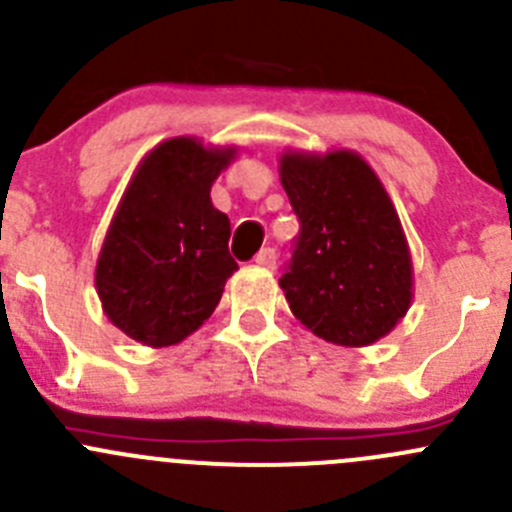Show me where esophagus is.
Listing matches in <instances>:
<instances>
[{
  "instance_id": "1",
  "label": "esophagus",
  "mask_w": 512,
  "mask_h": 512,
  "mask_svg": "<svg viewBox=\"0 0 512 512\" xmlns=\"http://www.w3.org/2000/svg\"><path fill=\"white\" fill-rule=\"evenodd\" d=\"M255 262L260 267H267V270H275V265H277L275 250H272V247H262V250L255 255Z\"/></svg>"
}]
</instances>
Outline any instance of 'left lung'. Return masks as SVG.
<instances>
[{
  "instance_id": "1",
  "label": "left lung",
  "mask_w": 512,
  "mask_h": 512,
  "mask_svg": "<svg viewBox=\"0 0 512 512\" xmlns=\"http://www.w3.org/2000/svg\"><path fill=\"white\" fill-rule=\"evenodd\" d=\"M280 182L300 237L280 287L292 315L320 340L367 347L413 305L408 237L388 190L355 150H285Z\"/></svg>"
}]
</instances>
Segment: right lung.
I'll return each instance as SVG.
<instances>
[{"label":"right lung","instance_id":"add662e5","mask_svg":"<svg viewBox=\"0 0 512 512\" xmlns=\"http://www.w3.org/2000/svg\"><path fill=\"white\" fill-rule=\"evenodd\" d=\"M235 145L170 137L132 172L94 267L102 312L147 347H170L200 330L235 275L230 220L210 190L235 162Z\"/></svg>","mask_w":512,"mask_h":512}]
</instances>
